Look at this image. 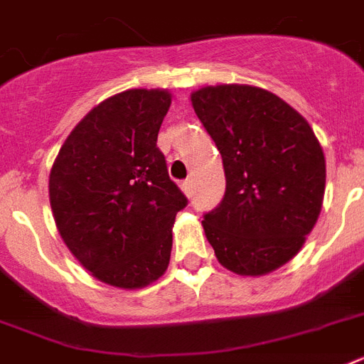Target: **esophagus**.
<instances>
[{
    "label": "esophagus",
    "instance_id": "1",
    "mask_svg": "<svg viewBox=\"0 0 364 364\" xmlns=\"http://www.w3.org/2000/svg\"><path fill=\"white\" fill-rule=\"evenodd\" d=\"M181 188H183V192L187 194V196H191V194H192V179H185V181L181 183Z\"/></svg>",
    "mask_w": 364,
    "mask_h": 364
}]
</instances>
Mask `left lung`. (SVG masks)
I'll list each match as a JSON object with an SVG mask.
<instances>
[{
	"instance_id": "obj_1",
	"label": "left lung",
	"mask_w": 364,
	"mask_h": 364,
	"mask_svg": "<svg viewBox=\"0 0 364 364\" xmlns=\"http://www.w3.org/2000/svg\"><path fill=\"white\" fill-rule=\"evenodd\" d=\"M192 108L223 156L226 192L203 215L205 237L233 273H271L299 252L321 211L326 156L280 97L252 85H209Z\"/></svg>"
}]
</instances>
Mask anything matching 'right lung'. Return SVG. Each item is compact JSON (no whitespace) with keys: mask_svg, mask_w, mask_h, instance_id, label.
<instances>
[{"mask_svg":"<svg viewBox=\"0 0 364 364\" xmlns=\"http://www.w3.org/2000/svg\"><path fill=\"white\" fill-rule=\"evenodd\" d=\"M170 102L166 90L102 100L73 129L50 172L55 226L106 284L144 288L170 264L173 220L188 203L156 147Z\"/></svg>","mask_w":364,"mask_h":364,"instance_id":"1","label":"right lung"}]
</instances>
